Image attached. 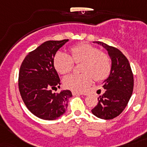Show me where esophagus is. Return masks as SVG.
Masks as SVG:
<instances>
[{"label":"esophagus","mask_w":147,"mask_h":147,"mask_svg":"<svg viewBox=\"0 0 147 147\" xmlns=\"http://www.w3.org/2000/svg\"><path fill=\"white\" fill-rule=\"evenodd\" d=\"M72 94H73V96H77V95H84V94H83V93H79V92H77V91H72Z\"/></svg>","instance_id":"34e87169"}]
</instances>
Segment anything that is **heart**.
<instances>
[{"label": "heart", "instance_id": "heart-1", "mask_svg": "<svg viewBox=\"0 0 147 147\" xmlns=\"http://www.w3.org/2000/svg\"><path fill=\"white\" fill-rule=\"evenodd\" d=\"M82 62L78 75H70L63 78L65 88L74 91H83L92 84L93 80L102 81L109 76L111 71V61L106 53L90 44H80L71 48V57L63 52L55 55L53 64L59 73H69L73 68L74 63Z\"/></svg>", "mask_w": 147, "mask_h": 147}]
</instances>
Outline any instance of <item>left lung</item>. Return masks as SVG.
Segmentation results:
<instances>
[{
	"mask_svg": "<svg viewBox=\"0 0 147 147\" xmlns=\"http://www.w3.org/2000/svg\"><path fill=\"white\" fill-rule=\"evenodd\" d=\"M108 52L111 59V71L102 82L105 92L91 112L101 119H113L121 114L133 93L134 77L130 63L119 49L100 41H94Z\"/></svg>",
	"mask_w": 147,
	"mask_h": 147,
	"instance_id": "1",
	"label": "left lung"
}]
</instances>
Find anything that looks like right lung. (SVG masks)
<instances>
[{
    "label": "right lung",
    "instance_id": "right-lung-1",
    "mask_svg": "<svg viewBox=\"0 0 147 147\" xmlns=\"http://www.w3.org/2000/svg\"><path fill=\"white\" fill-rule=\"evenodd\" d=\"M69 39L47 40L28 53L20 66L19 89L22 100L31 113L39 119L54 120L66 112L69 90L56 94L60 79L53 64L55 55Z\"/></svg>",
    "mask_w": 147,
    "mask_h": 147
}]
</instances>
